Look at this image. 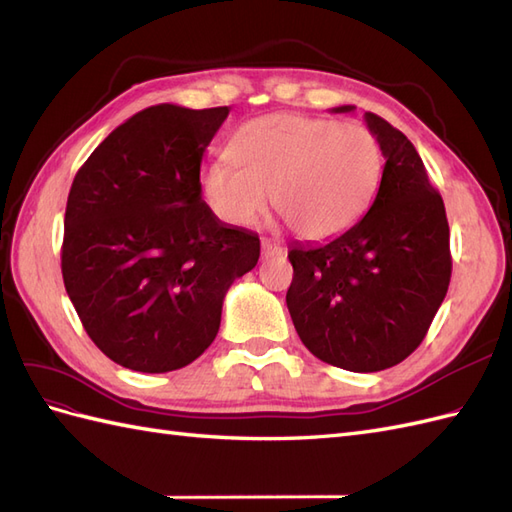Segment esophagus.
Segmentation results:
<instances>
[{"instance_id": "esophagus-1", "label": "esophagus", "mask_w": 512, "mask_h": 512, "mask_svg": "<svg viewBox=\"0 0 512 512\" xmlns=\"http://www.w3.org/2000/svg\"><path fill=\"white\" fill-rule=\"evenodd\" d=\"M282 254H284V247L280 243H275L271 239H262V258H275Z\"/></svg>"}]
</instances>
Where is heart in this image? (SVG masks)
Wrapping results in <instances>:
<instances>
[{
    "instance_id": "1",
    "label": "heart",
    "mask_w": 512,
    "mask_h": 512,
    "mask_svg": "<svg viewBox=\"0 0 512 512\" xmlns=\"http://www.w3.org/2000/svg\"><path fill=\"white\" fill-rule=\"evenodd\" d=\"M228 160L200 173V192L230 224H252L273 209L294 235L324 241L361 220L382 173L376 134L361 123H337L299 113L243 123L228 143Z\"/></svg>"
}]
</instances>
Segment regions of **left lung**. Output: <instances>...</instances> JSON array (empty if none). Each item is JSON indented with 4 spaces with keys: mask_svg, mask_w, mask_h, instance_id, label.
Masks as SVG:
<instances>
[{
    "mask_svg": "<svg viewBox=\"0 0 512 512\" xmlns=\"http://www.w3.org/2000/svg\"><path fill=\"white\" fill-rule=\"evenodd\" d=\"M365 121L386 160L374 203L344 235L290 247L286 292L305 348L359 374L389 369L421 346L453 269L444 203L421 156L389 121L374 113Z\"/></svg>",
    "mask_w": 512,
    "mask_h": 512,
    "instance_id": "8db88e82",
    "label": "left lung"
}]
</instances>
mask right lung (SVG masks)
<instances>
[{
	"label": "right lung",
	"mask_w": 512,
	"mask_h": 512,
	"mask_svg": "<svg viewBox=\"0 0 512 512\" xmlns=\"http://www.w3.org/2000/svg\"><path fill=\"white\" fill-rule=\"evenodd\" d=\"M228 106L158 104L108 134L68 194L61 273L87 335L143 374L190 365L220 331L222 305L260 239L220 222L200 162Z\"/></svg>",
	"instance_id": "add662e5"
}]
</instances>
